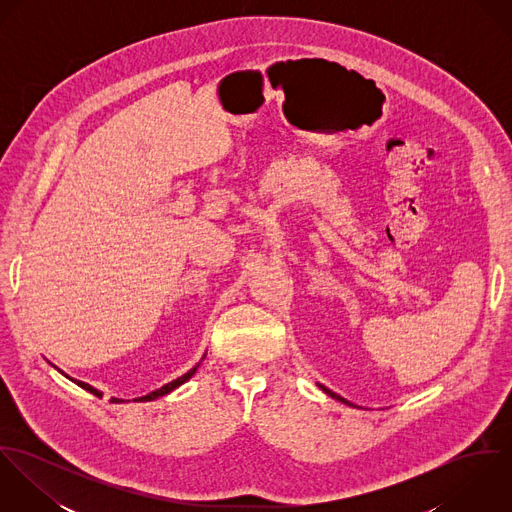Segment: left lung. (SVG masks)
I'll return each mask as SVG.
<instances>
[{"label":"left lung","instance_id":"1","mask_svg":"<svg viewBox=\"0 0 512 512\" xmlns=\"http://www.w3.org/2000/svg\"><path fill=\"white\" fill-rule=\"evenodd\" d=\"M317 386H319V388H321V390H323V392H325V394H329V396H331V398H335V400H339V402H343V404H347V406H353V404H351V402H349V400H345V398H343V396H339V394H335V392H333V390H329V388H325V386H323V384H317Z\"/></svg>","mask_w":512,"mask_h":512}]
</instances>
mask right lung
<instances>
[{
  "label": "right lung",
  "instance_id": "obj_1",
  "mask_svg": "<svg viewBox=\"0 0 512 512\" xmlns=\"http://www.w3.org/2000/svg\"><path fill=\"white\" fill-rule=\"evenodd\" d=\"M203 359H205V355H203ZM203 359H201V361H203ZM199 366H201V363H197V365L193 366L189 372H185L183 376H179V378H175V380L167 382L165 386H161V388H157V390L149 392L147 396H142V398H134V400H136V402H151V400H155V398H159V396H165V394H169L171 390H175L177 386H181L183 382H187V380H189V378H191V376L197 372V368H199ZM55 368H57V366H55ZM57 370H59V368H57ZM59 372H63V370H59ZM63 374H65V372H63ZM65 376H67V374H65ZM67 378H71V376H67ZM71 380H74V378H71ZM74 384H78L80 388H84L86 392H90V394H94V396H98V398L102 396V392H100V390H96L94 386H90V384H86V382H82V380H74ZM112 402H124V400H122V398H112Z\"/></svg>",
  "mask_w": 512,
  "mask_h": 512
}]
</instances>
